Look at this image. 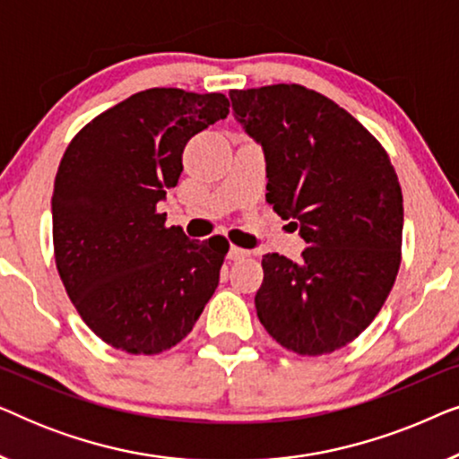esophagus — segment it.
Masks as SVG:
<instances>
[{
    "mask_svg": "<svg viewBox=\"0 0 459 459\" xmlns=\"http://www.w3.org/2000/svg\"><path fill=\"white\" fill-rule=\"evenodd\" d=\"M250 253H248V250H244V248H240V247H231L230 248V259L231 261H240V259H244V256H248Z\"/></svg>",
    "mask_w": 459,
    "mask_h": 459,
    "instance_id": "obj_1",
    "label": "esophagus"
}]
</instances>
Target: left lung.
Returning <instances> with one entry per match:
<instances>
[{
    "instance_id": "8db88e82",
    "label": "left lung",
    "mask_w": 459,
    "mask_h": 459,
    "mask_svg": "<svg viewBox=\"0 0 459 459\" xmlns=\"http://www.w3.org/2000/svg\"><path fill=\"white\" fill-rule=\"evenodd\" d=\"M265 150L267 203L309 244L303 261L263 256L256 316L281 347L328 355L385 305L401 265L403 194L382 143L347 110L297 83L231 90Z\"/></svg>"
}]
</instances>
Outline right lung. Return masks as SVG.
<instances>
[{"mask_svg":"<svg viewBox=\"0 0 459 459\" xmlns=\"http://www.w3.org/2000/svg\"><path fill=\"white\" fill-rule=\"evenodd\" d=\"M228 112L223 93L152 87L68 143L52 196L56 267L81 319L110 347H175L219 286L228 240H190L156 206L178 186L190 137Z\"/></svg>","mask_w":459,"mask_h":459,"instance_id":"right-lung-1","label":"right lung"}]
</instances>
